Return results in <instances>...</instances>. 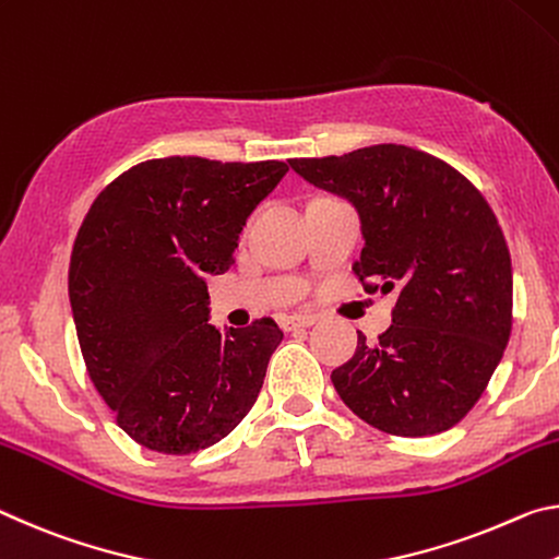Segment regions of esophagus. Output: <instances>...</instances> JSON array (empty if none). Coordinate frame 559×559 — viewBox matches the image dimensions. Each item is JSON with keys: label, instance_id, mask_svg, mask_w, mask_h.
<instances>
[{"label": "esophagus", "instance_id": "1", "mask_svg": "<svg viewBox=\"0 0 559 559\" xmlns=\"http://www.w3.org/2000/svg\"><path fill=\"white\" fill-rule=\"evenodd\" d=\"M317 322V314H282L280 317V326L285 332H295V329H305L312 326Z\"/></svg>", "mask_w": 559, "mask_h": 559}]
</instances>
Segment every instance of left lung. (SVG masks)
Here are the masks:
<instances>
[{
	"instance_id": "obj_1",
	"label": "left lung",
	"mask_w": 559,
	"mask_h": 559,
	"mask_svg": "<svg viewBox=\"0 0 559 559\" xmlns=\"http://www.w3.org/2000/svg\"><path fill=\"white\" fill-rule=\"evenodd\" d=\"M289 166L359 213L364 292L399 289L379 342L359 332L352 359L332 371L336 393L383 433L453 428L478 404L512 329L510 252L488 200L445 160L396 143Z\"/></svg>"
}]
</instances>
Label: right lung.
I'll list each match as a JSON object with an SVG mask.
<instances>
[{
	"instance_id": "right-lung-1",
	"label": "right lung",
	"mask_w": 559,
	"mask_h": 559,
	"mask_svg": "<svg viewBox=\"0 0 559 559\" xmlns=\"http://www.w3.org/2000/svg\"><path fill=\"white\" fill-rule=\"evenodd\" d=\"M287 170L170 155L121 173L88 207L69 264L73 324L91 381L135 443L203 451L258 401L282 329L264 317L217 332L205 280L233 267L245 219Z\"/></svg>"
}]
</instances>
